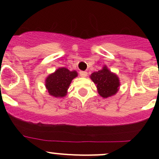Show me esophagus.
<instances>
[{"mask_svg": "<svg viewBox=\"0 0 159 159\" xmlns=\"http://www.w3.org/2000/svg\"><path fill=\"white\" fill-rule=\"evenodd\" d=\"M79 75H80V76L82 77V78H85V77L88 75V72L87 71H82V70H81V71L79 72Z\"/></svg>", "mask_w": 159, "mask_h": 159, "instance_id": "esophagus-1", "label": "esophagus"}]
</instances>
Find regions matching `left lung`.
Masks as SVG:
<instances>
[{
	"instance_id": "1",
	"label": "left lung",
	"mask_w": 159,
	"mask_h": 159,
	"mask_svg": "<svg viewBox=\"0 0 159 159\" xmlns=\"http://www.w3.org/2000/svg\"><path fill=\"white\" fill-rule=\"evenodd\" d=\"M90 78L96 84L98 94L104 98L115 95L119 89V78L106 66L91 74Z\"/></svg>"
}]
</instances>
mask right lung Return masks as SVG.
<instances>
[{
    "instance_id": "add662e5",
    "label": "right lung",
    "mask_w": 159,
    "mask_h": 159,
    "mask_svg": "<svg viewBox=\"0 0 159 159\" xmlns=\"http://www.w3.org/2000/svg\"><path fill=\"white\" fill-rule=\"evenodd\" d=\"M78 76L75 70L70 71L66 68H60L51 74L45 80V87L50 95L63 98L67 94L72 80Z\"/></svg>"
}]
</instances>
